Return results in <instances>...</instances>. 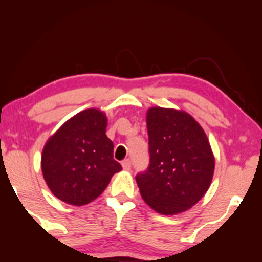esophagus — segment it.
Instances as JSON below:
<instances>
[{"instance_id":"obj_1","label":"esophagus","mask_w":262,"mask_h":262,"mask_svg":"<svg viewBox=\"0 0 262 262\" xmlns=\"http://www.w3.org/2000/svg\"><path fill=\"white\" fill-rule=\"evenodd\" d=\"M121 166H123V168H124L125 170H130L131 169V161L128 160V159L124 160L123 162H121Z\"/></svg>"}]
</instances>
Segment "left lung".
<instances>
[{"label": "left lung", "mask_w": 262, "mask_h": 262, "mask_svg": "<svg viewBox=\"0 0 262 262\" xmlns=\"http://www.w3.org/2000/svg\"><path fill=\"white\" fill-rule=\"evenodd\" d=\"M150 162L136 175L142 198L161 214L191 209L210 187L214 157L209 139L184 111L152 107L146 113Z\"/></svg>", "instance_id": "8db88e82"}]
</instances>
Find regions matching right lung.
<instances>
[{"label": "right lung", "instance_id": "obj_1", "mask_svg": "<svg viewBox=\"0 0 262 262\" xmlns=\"http://www.w3.org/2000/svg\"><path fill=\"white\" fill-rule=\"evenodd\" d=\"M106 114L84 110L66 121L42 149L41 170L57 198L85 205L98 198L111 178L121 170L113 159V142L106 136Z\"/></svg>", "mask_w": 262, "mask_h": 262}]
</instances>
